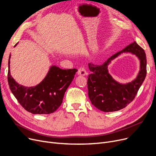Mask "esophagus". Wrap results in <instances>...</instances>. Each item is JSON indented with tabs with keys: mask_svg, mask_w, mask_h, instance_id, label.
I'll return each mask as SVG.
<instances>
[{
	"mask_svg": "<svg viewBox=\"0 0 156 156\" xmlns=\"http://www.w3.org/2000/svg\"><path fill=\"white\" fill-rule=\"evenodd\" d=\"M78 74L80 76H86L87 74V71H86V69L83 67V66H81V67L79 68Z\"/></svg>",
	"mask_w": 156,
	"mask_h": 156,
	"instance_id": "1",
	"label": "esophagus"
}]
</instances>
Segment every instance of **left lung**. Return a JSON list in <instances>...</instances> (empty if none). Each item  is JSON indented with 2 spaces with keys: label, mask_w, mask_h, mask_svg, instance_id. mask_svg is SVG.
Returning a JSON list of instances; mask_svg holds the SVG:
<instances>
[{
  "label": "left lung",
  "mask_w": 156,
  "mask_h": 156,
  "mask_svg": "<svg viewBox=\"0 0 156 156\" xmlns=\"http://www.w3.org/2000/svg\"><path fill=\"white\" fill-rule=\"evenodd\" d=\"M123 52L135 54L140 60V71L136 79L126 84L119 83L108 73V65ZM91 73L88 76V96L92 104L103 112H114L126 107L135 98L147 74L144 50L134 41L107 59L101 65L89 63Z\"/></svg>",
  "instance_id": "obj_1"
}]
</instances>
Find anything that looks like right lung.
<instances>
[{"instance_id":"1","label":"right lung","mask_w":156,"mask_h":156,"mask_svg":"<svg viewBox=\"0 0 156 156\" xmlns=\"http://www.w3.org/2000/svg\"><path fill=\"white\" fill-rule=\"evenodd\" d=\"M17 44H16V46ZM8 62L7 80L9 88L20 104L33 114H49L54 112L62 104L66 90L77 72L76 69H62L51 66L46 76L35 86L25 87L14 80L10 72Z\"/></svg>"}]
</instances>
